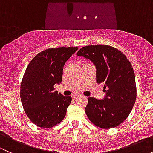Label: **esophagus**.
I'll use <instances>...</instances> for the list:
<instances>
[{
    "instance_id": "esophagus-1",
    "label": "esophagus",
    "mask_w": 153,
    "mask_h": 153,
    "mask_svg": "<svg viewBox=\"0 0 153 153\" xmlns=\"http://www.w3.org/2000/svg\"><path fill=\"white\" fill-rule=\"evenodd\" d=\"M78 95H79V94H74V95H72V97H74V98H75V97L78 96Z\"/></svg>"
}]
</instances>
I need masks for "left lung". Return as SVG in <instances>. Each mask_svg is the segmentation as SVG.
<instances>
[{"mask_svg": "<svg viewBox=\"0 0 153 153\" xmlns=\"http://www.w3.org/2000/svg\"><path fill=\"white\" fill-rule=\"evenodd\" d=\"M77 55L89 59L96 67L97 84H104L103 100L88 98L85 112L89 121L102 129H110L129 116L136 100L133 68L126 55L107 45H90Z\"/></svg>", "mask_w": 153, "mask_h": 153, "instance_id": "obj_1", "label": "left lung"}]
</instances>
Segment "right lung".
<instances>
[{
	"label": "right lung",
	"instance_id": "add662e5",
	"mask_svg": "<svg viewBox=\"0 0 153 153\" xmlns=\"http://www.w3.org/2000/svg\"><path fill=\"white\" fill-rule=\"evenodd\" d=\"M78 49H47L38 53L27 66L20 95L26 114L36 126L53 127L65 117L72 98L58 93L54 85L62 81L64 64Z\"/></svg>",
	"mask_w": 153,
	"mask_h": 153
}]
</instances>
